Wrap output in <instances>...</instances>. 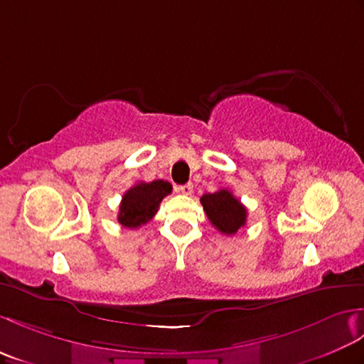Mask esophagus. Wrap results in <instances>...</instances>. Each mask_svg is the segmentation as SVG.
Returning <instances> with one entry per match:
<instances>
[{
    "label": "esophagus",
    "mask_w": 364,
    "mask_h": 364,
    "mask_svg": "<svg viewBox=\"0 0 364 364\" xmlns=\"http://www.w3.org/2000/svg\"><path fill=\"white\" fill-rule=\"evenodd\" d=\"M176 190L179 191V193H182V195H191V193H193V183L188 182V183H185V185H181V187H177Z\"/></svg>",
    "instance_id": "1"
}]
</instances>
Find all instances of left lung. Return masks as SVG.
<instances>
[{
  "mask_svg": "<svg viewBox=\"0 0 364 364\" xmlns=\"http://www.w3.org/2000/svg\"><path fill=\"white\" fill-rule=\"evenodd\" d=\"M201 204L207 218L221 234L234 235L247 225V207L228 188L207 193L201 198Z\"/></svg>",
  "mask_w": 364,
  "mask_h": 364,
  "instance_id": "left-lung-1",
  "label": "left lung"
}]
</instances>
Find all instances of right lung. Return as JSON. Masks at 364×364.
I'll return each mask as SVG.
<instances>
[{
	"instance_id": "obj_1",
	"label": "right lung",
	"mask_w": 364,
	"mask_h": 364,
	"mask_svg": "<svg viewBox=\"0 0 364 364\" xmlns=\"http://www.w3.org/2000/svg\"><path fill=\"white\" fill-rule=\"evenodd\" d=\"M173 185L166 181L138 182L124 193L117 221L129 229L146 225L157 213L161 199L168 196Z\"/></svg>"
}]
</instances>
